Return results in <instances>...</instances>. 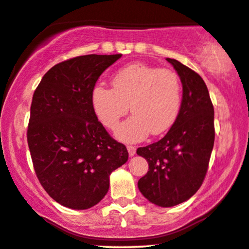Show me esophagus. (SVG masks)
Returning <instances> with one entry per match:
<instances>
[{"label":"esophagus","instance_id":"esophagus-1","mask_svg":"<svg viewBox=\"0 0 249 249\" xmlns=\"http://www.w3.org/2000/svg\"><path fill=\"white\" fill-rule=\"evenodd\" d=\"M135 147L134 146H127V152H128V155L130 156H134L135 155Z\"/></svg>","mask_w":249,"mask_h":249}]
</instances>
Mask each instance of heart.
<instances>
[{
  "label": "heart",
  "mask_w": 249,
  "mask_h": 249,
  "mask_svg": "<svg viewBox=\"0 0 249 249\" xmlns=\"http://www.w3.org/2000/svg\"><path fill=\"white\" fill-rule=\"evenodd\" d=\"M111 86L97 85L90 99L97 118L109 130L117 126L130 106L133 115L116 130L119 140L135 142L144 139L150 131L160 134L177 118L181 103V81L170 69L133 63L116 72Z\"/></svg>",
  "instance_id": "heart-1"
}]
</instances>
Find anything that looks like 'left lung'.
<instances>
[{"label":"left lung","mask_w":249,"mask_h":249,"mask_svg":"<svg viewBox=\"0 0 249 249\" xmlns=\"http://www.w3.org/2000/svg\"><path fill=\"white\" fill-rule=\"evenodd\" d=\"M166 61L180 77V110L161 140L137 149L149 165L138 187L156 206L174 207L193 196L202 185L215 141V126L213 102L200 74L177 59Z\"/></svg>","instance_id":"1"}]
</instances>
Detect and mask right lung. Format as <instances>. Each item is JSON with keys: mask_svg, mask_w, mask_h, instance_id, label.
<instances>
[{"mask_svg": "<svg viewBox=\"0 0 249 249\" xmlns=\"http://www.w3.org/2000/svg\"><path fill=\"white\" fill-rule=\"evenodd\" d=\"M122 54L84 55L58 63L34 90L27 143L36 177L56 202L84 210L109 190V176L128 159L94 112L92 90Z\"/></svg>", "mask_w": 249, "mask_h": 249, "instance_id": "obj_1", "label": "right lung"}]
</instances>
